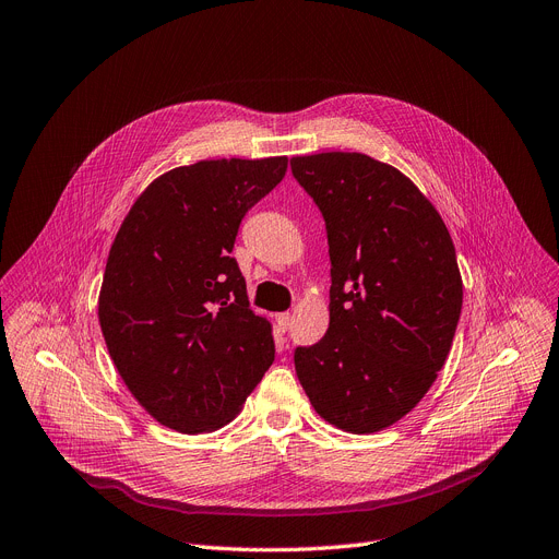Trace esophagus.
<instances>
[{
  "label": "esophagus",
  "instance_id": "1",
  "mask_svg": "<svg viewBox=\"0 0 559 559\" xmlns=\"http://www.w3.org/2000/svg\"><path fill=\"white\" fill-rule=\"evenodd\" d=\"M289 324H293V314H289V312L276 314V326H278L281 333H285L289 329Z\"/></svg>",
  "mask_w": 559,
  "mask_h": 559
}]
</instances>
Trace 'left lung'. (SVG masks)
I'll return each mask as SVG.
<instances>
[{
  "mask_svg": "<svg viewBox=\"0 0 559 559\" xmlns=\"http://www.w3.org/2000/svg\"><path fill=\"white\" fill-rule=\"evenodd\" d=\"M320 207L331 258L329 329L295 349L318 414L372 433L414 408L443 368L464 287L441 214L391 164L362 153L289 159Z\"/></svg>",
  "mask_w": 559,
  "mask_h": 559,
  "instance_id": "1",
  "label": "left lung"
}]
</instances>
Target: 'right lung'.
<instances>
[{
  "label": "right lung",
  "instance_id": "obj_1",
  "mask_svg": "<svg viewBox=\"0 0 559 559\" xmlns=\"http://www.w3.org/2000/svg\"><path fill=\"white\" fill-rule=\"evenodd\" d=\"M285 171L287 157L174 168L141 193L114 239L103 335L130 393L164 427H224L274 362L272 326L249 306L233 247Z\"/></svg>",
  "mask_w": 559,
  "mask_h": 559
}]
</instances>
